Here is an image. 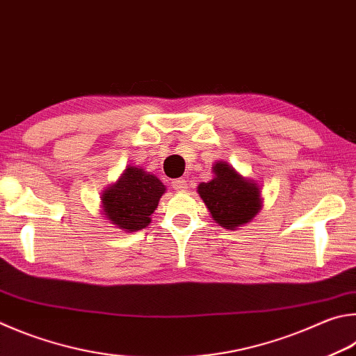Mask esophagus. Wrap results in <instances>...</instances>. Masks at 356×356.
<instances>
[{
    "mask_svg": "<svg viewBox=\"0 0 356 356\" xmlns=\"http://www.w3.org/2000/svg\"><path fill=\"white\" fill-rule=\"evenodd\" d=\"M171 184H172V188L177 193H184V191H186V188H188V186H186L185 179H174Z\"/></svg>",
    "mask_w": 356,
    "mask_h": 356,
    "instance_id": "obj_1",
    "label": "esophagus"
}]
</instances>
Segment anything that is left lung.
Returning <instances> with one entry per match:
<instances>
[{"instance_id": "left-lung-1", "label": "left lung", "mask_w": 356, "mask_h": 356, "mask_svg": "<svg viewBox=\"0 0 356 356\" xmlns=\"http://www.w3.org/2000/svg\"><path fill=\"white\" fill-rule=\"evenodd\" d=\"M210 182L197 186L211 218L224 229L235 230L250 222L261 209V193L254 180L243 177L225 161L213 165Z\"/></svg>"}]
</instances>
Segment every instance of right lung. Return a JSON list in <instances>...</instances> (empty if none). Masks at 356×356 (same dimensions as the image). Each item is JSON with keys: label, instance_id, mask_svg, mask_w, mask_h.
<instances>
[{"label": "right lung", "instance_id": "1", "mask_svg": "<svg viewBox=\"0 0 356 356\" xmlns=\"http://www.w3.org/2000/svg\"><path fill=\"white\" fill-rule=\"evenodd\" d=\"M165 185L143 168L127 166L121 177L102 193V215L124 232L147 227L165 193Z\"/></svg>", "mask_w": 356, "mask_h": 356}]
</instances>
